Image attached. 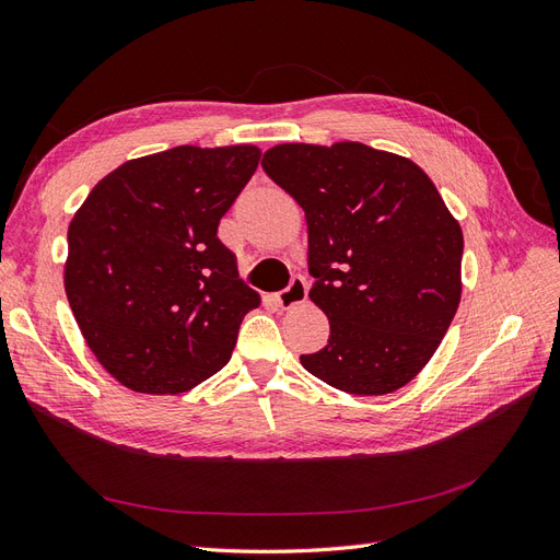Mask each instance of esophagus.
I'll return each instance as SVG.
<instances>
[{
	"mask_svg": "<svg viewBox=\"0 0 560 560\" xmlns=\"http://www.w3.org/2000/svg\"><path fill=\"white\" fill-rule=\"evenodd\" d=\"M306 296H308L306 280H304V278H294V280L290 282V287H287V290H282V292L276 294V304H278L282 311H290V308H294V306H299V304H304Z\"/></svg>",
	"mask_w": 560,
	"mask_h": 560,
	"instance_id": "1",
	"label": "esophagus"
}]
</instances>
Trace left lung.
<instances>
[{"mask_svg":"<svg viewBox=\"0 0 560 560\" xmlns=\"http://www.w3.org/2000/svg\"><path fill=\"white\" fill-rule=\"evenodd\" d=\"M261 167L304 209L308 296L329 320L327 346L301 365L353 396L412 382L462 299V225L433 180L358 141L280 143Z\"/></svg>","mask_w":560,"mask_h":560,"instance_id":"8db88e82","label":"left lung"}]
</instances>
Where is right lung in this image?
Listing matches in <instances>:
<instances>
[{
	"label": "right lung",
	"instance_id": "right-lung-1",
	"mask_svg": "<svg viewBox=\"0 0 560 560\" xmlns=\"http://www.w3.org/2000/svg\"><path fill=\"white\" fill-rule=\"evenodd\" d=\"M259 158L249 143L176 145L119 164L74 211L66 294L86 346L122 386L176 396L231 360L261 296L217 231Z\"/></svg>",
	"mask_w": 560,
	"mask_h": 560
}]
</instances>
